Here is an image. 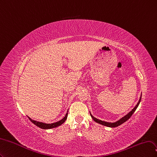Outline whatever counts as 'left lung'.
Listing matches in <instances>:
<instances>
[{"mask_svg": "<svg viewBox=\"0 0 157 157\" xmlns=\"http://www.w3.org/2000/svg\"><path fill=\"white\" fill-rule=\"evenodd\" d=\"M141 96L140 98V100H139V101H138V104H136V105L135 106V107H134L132 110H131L130 112L128 114H126V115L124 116V117H123L122 118L120 119L119 120L117 121H116V122H114V123L105 122V121H101V120H99V119H97V118H95L94 117H93V116L91 115V113H90V116H91V117L93 118V119L95 121L96 123H97L100 124H102V125H104V126H108V127H111V128L117 127V126H119V125H121V124H122L123 123H124V122H126V121H127L128 119H129L130 118L131 116H132V114L134 113L136 109H137V108L138 107V105H139L140 102V101H141Z\"/></svg>", "mask_w": 157, "mask_h": 157, "instance_id": "1", "label": "left lung"}]
</instances>
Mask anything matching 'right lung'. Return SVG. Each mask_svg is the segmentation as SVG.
<instances>
[{
    "label": "right lung",
    "mask_w": 157,
    "mask_h": 157,
    "mask_svg": "<svg viewBox=\"0 0 157 157\" xmlns=\"http://www.w3.org/2000/svg\"><path fill=\"white\" fill-rule=\"evenodd\" d=\"M67 116H68V112L66 114L65 117L62 119L61 120H60L59 121H57L56 123H51V124H47V123H44L42 122H39V121H36L33 120L32 119L30 118L29 117H28V118L29 119V120L31 121L33 123H34L35 125H36L37 126H38L39 128H42V129H50V128H53L55 127H57V126L61 125L63 123H64L65 122V121L67 120Z\"/></svg>",
    "instance_id": "add662e5"
}]
</instances>
